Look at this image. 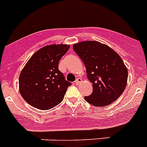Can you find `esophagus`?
Segmentation results:
<instances>
[{"label": "esophagus", "mask_w": 147, "mask_h": 147, "mask_svg": "<svg viewBox=\"0 0 147 147\" xmlns=\"http://www.w3.org/2000/svg\"><path fill=\"white\" fill-rule=\"evenodd\" d=\"M82 82V79H80V78H78V79H76V81H75V83H76V85H80Z\"/></svg>", "instance_id": "esophagus-1"}]
</instances>
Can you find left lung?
Returning <instances> with one entry per match:
<instances>
[{"instance_id": "8db88e82", "label": "left lung", "mask_w": 147, "mask_h": 147, "mask_svg": "<svg viewBox=\"0 0 147 147\" xmlns=\"http://www.w3.org/2000/svg\"><path fill=\"white\" fill-rule=\"evenodd\" d=\"M73 49L83 61L93 93L86 102L96 107L112 104L123 93L127 84L128 71L120 56L98 41L87 40L74 44Z\"/></svg>"}]
</instances>
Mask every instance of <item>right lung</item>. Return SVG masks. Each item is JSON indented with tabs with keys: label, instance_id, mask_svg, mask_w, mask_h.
<instances>
[{
	"label": "right lung",
	"instance_id": "add662e5",
	"mask_svg": "<svg viewBox=\"0 0 147 147\" xmlns=\"http://www.w3.org/2000/svg\"><path fill=\"white\" fill-rule=\"evenodd\" d=\"M69 48L67 44L45 45L37 51L23 67L19 76V91L32 107L47 110L63 100L71 84L65 80L58 64Z\"/></svg>",
	"mask_w": 147,
	"mask_h": 147
}]
</instances>
